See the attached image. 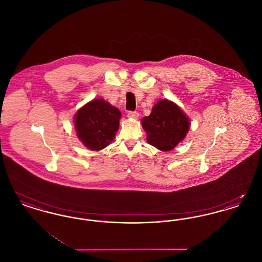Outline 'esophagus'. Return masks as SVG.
<instances>
[{
    "mask_svg": "<svg viewBox=\"0 0 262 262\" xmlns=\"http://www.w3.org/2000/svg\"><path fill=\"white\" fill-rule=\"evenodd\" d=\"M138 116H139V114L136 112V111H135V112L130 111V112L127 113V117H128V118H130V119H137V118H138Z\"/></svg>",
    "mask_w": 262,
    "mask_h": 262,
    "instance_id": "esophagus-1",
    "label": "esophagus"
}]
</instances>
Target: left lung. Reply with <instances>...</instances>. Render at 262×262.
Segmentation results:
<instances>
[{
	"mask_svg": "<svg viewBox=\"0 0 262 262\" xmlns=\"http://www.w3.org/2000/svg\"><path fill=\"white\" fill-rule=\"evenodd\" d=\"M150 145L161 151H170L186 137L190 121L173 101L159 100L148 117L141 120Z\"/></svg>",
	"mask_w": 262,
	"mask_h": 262,
	"instance_id": "obj_1",
	"label": "left lung"
}]
</instances>
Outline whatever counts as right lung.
I'll use <instances>...</instances> for the list:
<instances>
[{
  "label": "right lung",
  "mask_w": 262,
  "mask_h": 262,
  "mask_svg": "<svg viewBox=\"0 0 262 262\" xmlns=\"http://www.w3.org/2000/svg\"><path fill=\"white\" fill-rule=\"evenodd\" d=\"M122 114L104 99H93L82 106L74 118L77 138L92 151L107 147L119 129Z\"/></svg>",
  "instance_id": "obj_1"
}]
</instances>
